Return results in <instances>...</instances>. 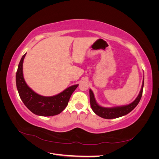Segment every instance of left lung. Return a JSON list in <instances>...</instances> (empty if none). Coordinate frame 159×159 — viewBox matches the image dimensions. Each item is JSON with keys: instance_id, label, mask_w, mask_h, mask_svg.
<instances>
[{"instance_id": "8db88e82", "label": "left lung", "mask_w": 159, "mask_h": 159, "mask_svg": "<svg viewBox=\"0 0 159 159\" xmlns=\"http://www.w3.org/2000/svg\"><path fill=\"white\" fill-rule=\"evenodd\" d=\"M144 86V78L142 84L141 89L139 92V95L135 100L133 102L131 103H130L127 105H124V106H120V107H111L107 108L103 107L99 105L97 102H96L94 94L93 91L89 89V98H90V105L93 112L98 115V116L104 118V119H115L120 117L124 116L129 113L134 108L136 107L138 103L140 102V100L142 97L143 94V89Z\"/></svg>"}]
</instances>
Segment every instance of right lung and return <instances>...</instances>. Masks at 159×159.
<instances>
[{
  "label": "right lung",
  "instance_id": "right-lung-1",
  "mask_svg": "<svg viewBox=\"0 0 159 159\" xmlns=\"http://www.w3.org/2000/svg\"><path fill=\"white\" fill-rule=\"evenodd\" d=\"M25 54H24L18 66L16 74V88L22 102L31 112L40 116H54L60 114L68 104V102L78 84L70 86L60 93L45 97L34 92L28 87L23 77L22 66Z\"/></svg>",
  "mask_w": 159,
  "mask_h": 159
}]
</instances>
